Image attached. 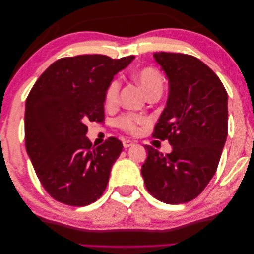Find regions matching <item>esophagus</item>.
<instances>
[{"label":"esophagus","mask_w":254,"mask_h":254,"mask_svg":"<svg viewBox=\"0 0 254 254\" xmlns=\"http://www.w3.org/2000/svg\"><path fill=\"white\" fill-rule=\"evenodd\" d=\"M123 145H124L125 148H127V147L132 146V145H135V143L132 142V140H129V139H124L123 140Z\"/></svg>","instance_id":"esophagus-1"}]
</instances>
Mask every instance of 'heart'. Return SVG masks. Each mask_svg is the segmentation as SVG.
I'll list each match as a JSON object with an SVG mask.
<instances>
[{"label": "heart", "instance_id": "obj_1", "mask_svg": "<svg viewBox=\"0 0 254 254\" xmlns=\"http://www.w3.org/2000/svg\"><path fill=\"white\" fill-rule=\"evenodd\" d=\"M135 78L140 85L143 86V89L148 93L149 91L156 88H162L163 85V81L160 73L157 72L155 68L153 67H143L137 70L135 73ZM120 90V81L118 78L112 80L108 88L106 90L105 94V103L106 106L110 107L114 106L118 100V94ZM147 122V119L142 116L135 115V114H126L120 116L119 118L116 119V126L120 129L128 132V134L136 135L140 131V127L142 125Z\"/></svg>", "mask_w": 254, "mask_h": 254}]
</instances>
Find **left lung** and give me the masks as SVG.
I'll use <instances>...</instances> for the list:
<instances>
[{
	"label": "left lung",
	"mask_w": 254,
	"mask_h": 254,
	"mask_svg": "<svg viewBox=\"0 0 254 254\" xmlns=\"http://www.w3.org/2000/svg\"><path fill=\"white\" fill-rule=\"evenodd\" d=\"M169 80L166 107L153 137L168 139L172 152L149 145L142 176L148 192L171 205L192 200L217 170L227 137V92L219 77L197 57L155 53Z\"/></svg>",
	"instance_id": "left-lung-1"
}]
</instances>
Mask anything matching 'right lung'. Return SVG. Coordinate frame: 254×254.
Masks as SVG:
<instances>
[{
	"instance_id": "add662e5",
	"label": "right lung",
	"mask_w": 254,
	"mask_h": 254,
	"mask_svg": "<svg viewBox=\"0 0 254 254\" xmlns=\"http://www.w3.org/2000/svg\"><path fill=\"white\" fill-rule=\"evenodd\" d=\"M135 56L64 57L49 66L29 93L26 149L45 190L62 203L82 207L102 196L123 143L109 137L98 147L86 137L89 122L105 120L112 78Z\"/></svg>"
}]
</instances>
